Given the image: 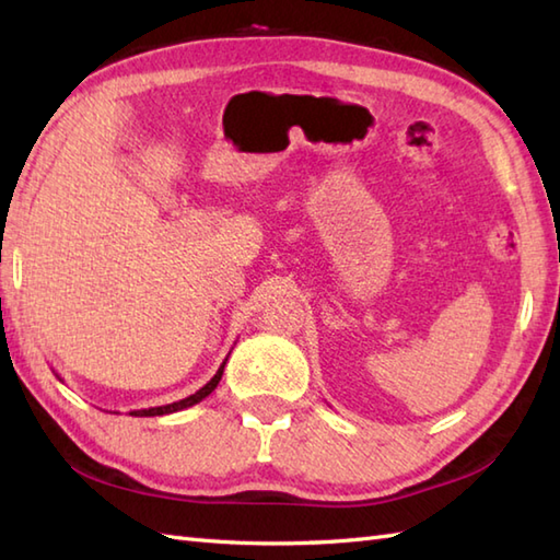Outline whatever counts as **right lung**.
<instances>
[{
    "label": "right lung",
    "instance_id": "add662e5",
    "mask_svg": "<svg viewBox=\"0 0 560 560\" xmlns=\"http://www.w3.org/2000/svg\"><path fill=\"white\" fill-rule=\"evenodd\" d=\"M225 361H229V355H225ZM225 361L221 363V368L217 371V375H213L209 383L201 387V389H197L195 395H189V397H185V399H180V401H173V404H165V407H151V409H137V411H129L132 416H163V413H173V411H183V409H187V407H195V404H199L201 399L205 397H209L213 389H217V385H219V380H221V375H223V368H225Z\"/></svg>",
    "mask_w": 560,
    "mask_h": 560
}]
</instances>
